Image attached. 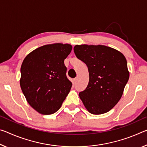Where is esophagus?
Here are the masks:
<instances>
[{"label": "esophagus", "instance_id": "esophagus-1", "mask_svg": "<svg viewBox=\"0 0 147 147\" xmlns=\"http://www.w3.org/2000/svg\"><path fill=\"white\" fill-rule=\"evenodd\" d=\"M76 81H77V78H74L73 80V84H75L76 82Z\"/></svg>", "mask_w": 147, "mask_h": 147}]
</instances>
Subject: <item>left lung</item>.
I'll return each mask as SVG.
<instances>
[{
    "label": "left lung",
    "instance_id": "left-lung-1",
    "mask_svg": "<svg viewBox=\"0 0 147 147\" xmlns=\"http://www.w3.org/2000/svg\"><path fill=\"white\" fill-rule=\"evenodd\" d=\"M74 52L87 65L89 72L87 88L79 93L84 105L93 115L111 111L120 101L129 80L125 56L104 45H76Z\"/></svg>",
    "mask_w": 147,
    "mask_h": 147
}]
</instances>
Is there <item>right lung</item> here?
Here are the masks:
<instances>
[{
    "mask_svg": "<svg viewBox=\"0 0 147 147\" xmlns=\"http://www.w3.org/2000/svg\"><path fill=\"white\" fill-rule=\"evenodd\" d=\"M69 44L40 46L29 53L21 67L20 86L30 105L40 114L52 115L61 107L71 90L64 60L72 50Z\"/></svg>",
    "mask_w": 147,
    "mask_h": 147,
    "instance_id": "obj_1",
    "label": "right lung"
}]
</instances>
